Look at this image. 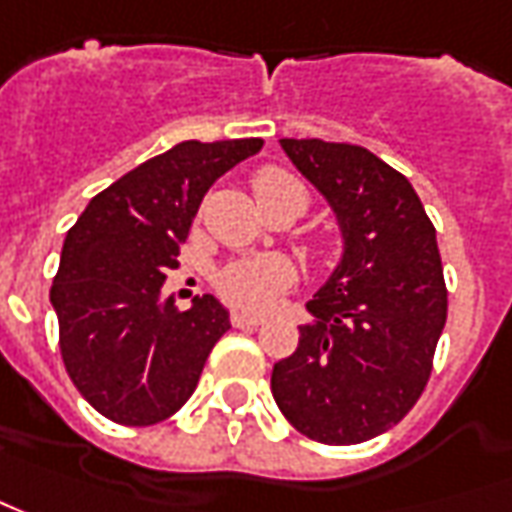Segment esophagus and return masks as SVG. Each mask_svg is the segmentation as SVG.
Masks as SVG:
<instances>
[{
    "label": "esophagus",
    "mask_w": 512,
    "mask_h": 512,
    "mask_svg": "<svg viewBox=\"0 0 512 512\" xmlns=\"http://www.w3.org/2000/svg\"><path fill=\"white\" fill-rule=\"evenodd\" d=\"M231 324L239 329H253L262 324V315H253V312H245V310H233Z\"/></svg>",
    "instance_id": "34e87169"
}]
</instances>
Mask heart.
<instances>
[{"mask_svg":"<svg viewBox=\"0 0 512 512\" xmlns=\"http://www.w3.org/2000/svg\"><path fill=\"white\" fill-rule=\"evenodd\" d=\"M253 194L259 200L281 197V194H293L307 208L310 191L307 185L298 180L296 174L284 171V168H262L253 174ZM315 253H324V245H315ZM293 281V267L284 262L281 256H259V259H242V262L228 264L216 287L219 293L228 298L236 307H248V310H264L281 290Z\"/></svg>","mask_w":512,"mask_h":512,"instance_id":"b5f03b06","label":"heart"}]
</instances>
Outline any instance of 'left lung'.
Wrapping results in <instances>:
<instances>
[{
	"label": "left lung",
	"instance_id": "left-lung-1",
	"mask_svg": "<svg viewBox=\"0 0 512 512\" xmlns=\"http://www.w3.org/2000/svg\"><path fill=\"white\" fill-rule=\"evenodd\" d=\"M281 149L329 200L346 250L270 389L304 437L358 445L400 423L434 369L448 318L437 231L411 183L369 149L315 137Z\"/></svg>",
	"mask_w": 512,
	"mask_h": 512
}]
</instances>
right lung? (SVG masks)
Returning <instances> with one entry per match:
<instances>
[{
    "label": "right lung",
    "instance_id": "obj_1",
    "mask_svg": "<svg viewBox=\"0 0 512 512\" xmlns=\"http://www.w3.org/2000/svg\"><path fill=\"white\" fill-rule=\"evenodd\" d=\"M262 137L185 140L92 197L67 231L50 287L72 386L118 425H154L185 406L214 344L231 329L214 296L160 301L202 197Z\"/></svg>",
    "mask_w": 512,
    "mask_h": 512
}]
</instances>
